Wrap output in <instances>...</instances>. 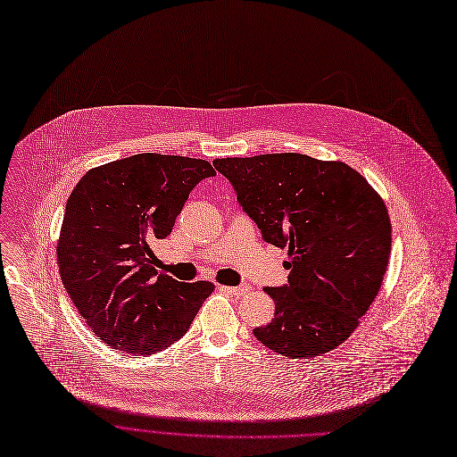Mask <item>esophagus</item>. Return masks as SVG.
<instances>
[{
    "label": "esophagus",
    "mask_w": 457,
    "mask_h": 457,
    "mask_svg": "<svg viewBox=\"0 0 457 457\" xmlns=\"http://www.w3.org/2000/svg\"><path fill=\"white\" fill-rule=\"evenodd\" d=\"M231 295H244L250 292V284H238V286H222Z\"/></svg>",
    "instance_id": "esophagus-1"
}]
</instances>
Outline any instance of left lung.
I'll use <instances>...</instances> for the list:
<instances>
[{
    "label": "left lung",
    "instance_id": "obj_1",
    "mask_svg": "<svg viewBox=\"0 0 457 457\" xmlns=\"http://www.w3.org/2000/svg\"><path fill=\"white\" fill-rule=\"evenodd\" d=\"M213 165L262 238L287 247V284L266 287L275 317L253 329L257 341L289 359L343 345L388 266L392 226L381 196L350 165L299 153L217 158Z\"/></svg>",
    "mask_w": 457,
    "mask_h": 457
}]
</instances>
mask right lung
I'll use <instances>...</instances> for the list:
<instances>
[{"instance_id": "right-lung-1", "label": "right lung", "mask_w": 457, "mask_h": 457, "mask_svg": "<svg viewBox=\"0 0 457 457\" xmlns=\"http://www.w3.org/2000/svg\"><path fill=\"white\" fill-rule=\"evenodd\" d=\"M210 162L142 153L87 171L72 189L58 242L69 297L114 350L151 355L189 329L213 284L156 271L151 242L165 238Z\"/></svg>"}]
</instances>
